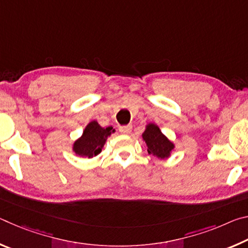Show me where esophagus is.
<instances>
[{"label":"esophagus","mask_w":248,"mask_h":248,"mask_svg":"<svg viewBox=\"0 0 248 248\" xmlns=\"http://www.w3.org/2000/svg\"><path fill=\"white\" fill-rule=\"evenodd\" d=\"M131 130H132V127L130 124L129 125H123V127H119V131L121 133H124V134L130 133V132H131Z\"/></svg>","instance_id":"esophagus-1"}]
</instances>
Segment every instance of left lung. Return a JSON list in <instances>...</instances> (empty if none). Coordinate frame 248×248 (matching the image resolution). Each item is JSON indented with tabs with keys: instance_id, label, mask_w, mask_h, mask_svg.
I'll list each match as a JSON object with an SVG mask.
<instances>
[{
	"instance_id": "8db88e82",
	"label": "left lung",
	"mask_w": 248,
	"mask_h": 248,
	"mask_svg": "<svg viewBox=\"0 0 248 248\" xmlns=\"http://www.w3.org/2000/svg\"><path fill=\"white\" fill-rule=\"evenodd\" d=\"M142 137L148 145L149 154L158 158L169 157L170 151L174 149V144L161 132L156 124H150L146 125V130Z\"/></svg>"
}]
</instances>
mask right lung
Wrapping results in <instances>:
<instances>
[{
    "mask_svg": "<svg viewBox=\"0 0 248 248\" xmlns=\"http://www.w3.org/2000/svg\"><path fill=\"white\" fill-rule=\"evenodd\" d=\"M114 131L112 127L105 129L100 127L96 121H92L84 130L83 136L75 141L73 151L79 156L93 157L102 152L108 136H110Z\"/></svg>",
    "mask_w": 248,
    "mask_h": 248,
    "instance_id": "obj_1",
    "label": "right lung"
}]
</instances>
